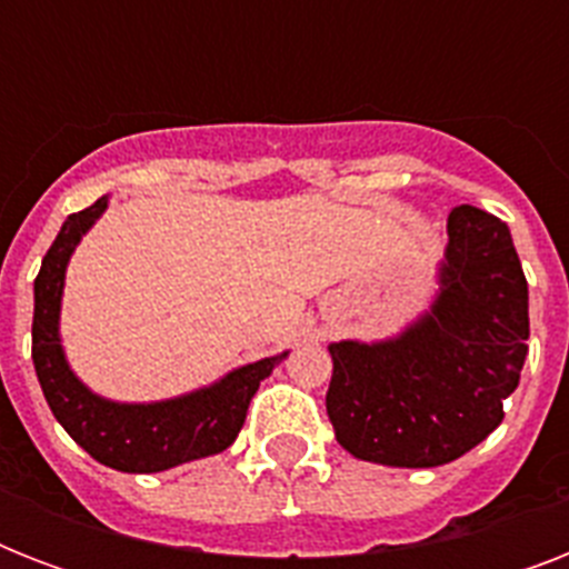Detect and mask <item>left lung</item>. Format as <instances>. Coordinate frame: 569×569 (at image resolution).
<instances>
[{
	"label": "left lung",
	"mask_w": 569,
	"mask_h": 569,
	"mask_svg": "<svg viewBox=\"0 0 569 569\" xmlns=\"http://www.w3.org/2000/svg\"><path fill=\"white\" fill-rule=\"evenodd\" d=\"M526 339L529 283L508 223L476 206L451 209L431 310L387 342L330 346L325 405L339 446L383 467L458 460L502 422Z\"/></svg>",
	"instance_id": "obj_1"
}]
</instances>
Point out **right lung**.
Segmentation results:
<instances>
[{
    "instance_id": "right-lung-1",
    "label": "right lung",
    "mask_w": 569,
    "mask_h": 569,
    "mask_svg": "<svg viewBox=\"0 0 569 569\" xmlns=\"http://www.w3.org/2000/svg\"><path fill=\"white\" fill-rule=\"evenodd\" d=\"M106 206L109 197H100L82 212L70 214L34 277L31 360L49 410L93 460L120 472H162L218 455L239 437L259 380L268 378L286 355L241 366L212 387L171 401L118 405L93 396L67 366L58 339V312L70 253Z\"/></svg>"
}]
</instances>
